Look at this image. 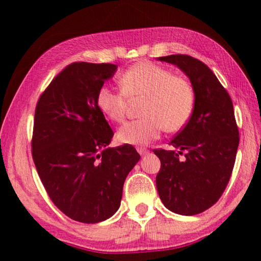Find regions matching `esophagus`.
Instances as JSON below:
<instances>
[{
	"label": "esophagus",
	"instance_id": "34e87169",
	"mask_svg": "<svg viewBox=\"0 0 261 261\" xmlns=\"http://www.w3.org/2000/svg\"><path fill=\"white\" fill-rule=\"evenodd\" d=\"M137 152H138L141 156H143V155H146V154L148 153V151H147L146 148H141V147H138V148H137Z\"/></svg>",
	"mask_w": 261,
	"mask_h": 261
}]
</instances>
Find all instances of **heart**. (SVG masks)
<instances>
[{"instance_id":"heart-1","label":"heart","mask_w":261,"mask_h":261,"mask_svg":"<svg viewBox=\"0 0 261 261\" xmlns=\"http://www.w3.org/2000/svg\"><path fill=\"white\" fill-rule=\"evenodd\" d=\"M122 90L102 85L96 93V106L114 122L124 120L130 99L145 98L144 118L130 121L117 131L123 144L147 145L166 130L174 132L185 126L194 107L193 88L189 81L160 65L140 62L120 77Z\"/></svg>"}]
</instances>
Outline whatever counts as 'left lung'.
Segmentation results:
<instances>
[{
    "label": "left lung",
    "instance_id": "left-lung-1",
    "mask_svg": "<svg viewBox=\"0 0 261 261\" xmlns=\"http://www.w3.org/2000/svg\"><path fill=\"white\" fill-rule=\"evenodd\" d=\"M187 74L194 107L187 125L170 141L177 149H155L161 161L156 175L160 199L168 210L194 215L219 200L230 178L240 143L230 96L213 71L188 55L158 57ZM186 152L183 161L179 154Z\"/></svg>",
    "mask_w": 261,
    "mask_h": 261
}]
</instances>
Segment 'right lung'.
I'll return each mask as SVG.
<instances>
[{
	"label": "right lung",
	"mask_w": 261,
	"mask_h": 261,
	"mask_svg": "<svg viewBox=\"0 0 261 261\" xmlns=\"http://www.w3.org/2000/svg\"><path fill=\"white\" fill-rule=\"evenodd\" d=\"M117 65L76 62L53 79L34 114L32 155L57 208L98 223L120 208L123 185L140 155L131 145L109 147L114 132L96 93Z\"/></svg>",
	"instance_id": "add662e5"
}]
</instances>
